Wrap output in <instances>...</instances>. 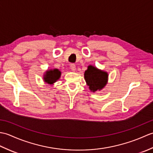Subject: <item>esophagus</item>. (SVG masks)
<instances>
[{"mask_svg": "<svg viewBox=\"0 0 153 153\" xmlns=\"http://www.w3.org/2000/svg\"><path fill=\"white\" fill-rule=\"evenodd\" d=\"M70 69L71 70V71H75L76 70V65H75L74 64H71L70 65Z\"/></svg>", "mask_w": 153, "mask_h": 153, "instance_id": "obj_1", "label": "esophagus"}]
</instances>
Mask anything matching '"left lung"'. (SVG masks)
I'll use <instances>...</instances> for the list:
<instances>
[{"label": "left lung", "mask_w": 153, "mask_h": 153, "mask_svg": "<svg viewBox=\"0 0 153 153\" xmlns=\"http://www.w3.org/2000/svg\"><path fill=\"white\" fill-rule=\"evenodd\" d=\"M84 78L89 89L93 93L102 90L108 83V74L105 71L98 69L89 65L84 73Z\"/></svg>", "instance_id": "8db88e82"}]
</instances>
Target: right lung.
Wrapping results in <instances>:
<instances>
[{"mask_svg":"<svg viewBox=\"0 0 153 153\" xmlns=\"http://www.w3.org/2000/svg\"><path fill=\"white\" fill-rule=\"evenodd\" d=\"M61 74V71L57 68L48 70L45 71L43 75L44 82L49 84V85H53L55 82H56L60 79Z\"/></svg>","mask_w":153,"mask_h":153,"instance_id":"add662e5","label":"right lung"}]
</instances>
